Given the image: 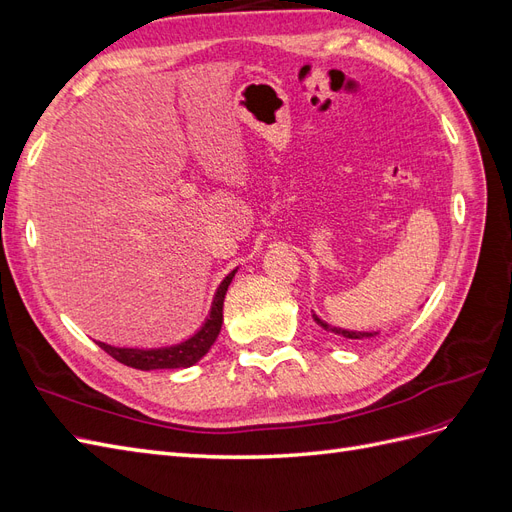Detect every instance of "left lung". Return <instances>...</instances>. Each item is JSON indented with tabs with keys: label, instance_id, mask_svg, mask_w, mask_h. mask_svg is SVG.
<instances>
[{
	"label": "left lung",
	"instance_id": "8db88e82",
	"mask_svg": "<svg viewBox=\"0 0 512 512\" xmlns=\"http://www.w3.org/2000/svg\"><path fill=\"white\" fill-rule=\"evenodd\" d=\"M314 320H316V324H320V327H322L324 331H331V333H335V335H342V337H348V339H363V337H371V335H374V333H356V331H346V329L331 327V324L322 322L316 314H314Z\"/></svg>",
	"mask_w": 512,
	"mask_h": 512
}]
</instances>
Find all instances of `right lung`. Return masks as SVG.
I'll use <instances>...</instances> for the list:
<instances>
[{"mask_svg":"<svg viewBox=\"0 0 512 512\" xmlns=\"http://www.w3.org/2000/svg\"><path fill=\"white\" fill-rule=\"evenodd\" d=\"M237 271V269H235ZM235 271L228 273L222 284L218 286L213 294V303L209 309V316L205 318L203 327H200L192 337L183 339L179 344L164 346V348H151V350H138V348H115L98 342V346L111 354L115 361L134 367V369H179V367H190L198 363L203 356L209 352L215 339L220 335L222 329V309H224V297L226 290L235 277Z\"/></svg>","mask_w":512,"mask_h":512,"instance_id":"1","label":"right lung"}]
</instances>
